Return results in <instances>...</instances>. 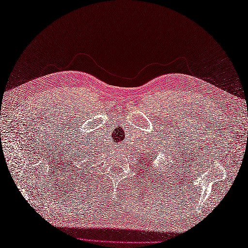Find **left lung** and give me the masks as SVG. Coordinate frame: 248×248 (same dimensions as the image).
<instances>
[{
	"label": "left lung",
	"mask_w": 248,
	"mask_h": 248,
	"mask_svg": "<svg viewBox=\"0 0 248 248\" xmlns=\"http://www.w3.org/2000/svg\"><path fill=\"white\" fill-rule=\"evenodd\" d=\"M156 154H157V151H156ZM147 161H148V160H147ZM151 161H154V159H152V157H151V155H150V160H149V162L151 163ZM146 162V161H145Z\"/></svg>",
	"instance_id": "8db88e82"
}]
</instances>
